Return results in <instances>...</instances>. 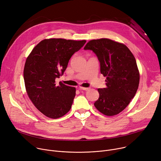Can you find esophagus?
I'll list each match as a JSON object with an SVG mask.
<instances>
[{
	"label": "esophagus",
	"instance_id": "obj_1",
	"mask_svg": "<svg viewBox=\"0 0 161 161\" xmlns=\"http://www.w3.org/2000/svg\"><path fill=\"white\" fill-rule=\"evenodd\" d=\"M80 89H81V90H83V91H88V90L89 89V88H86V87L80 86Z\"/></svg>",
	"mask_w": 161,
	"mask_h": 161
}]
</instances>
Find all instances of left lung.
Wrapping results in <instances>:
<instances>
[{
	"mask_svg": "<svg viewBox=\"0 0 161 161\" xmlns=\"http://www.w3.org/2000/svg\"><path fill=\"white\" fill-rule=\"evenodd\" d=\"M85 50H91L100 63V72L107 77L106 88L98 89L95 107L105 115L122 112L135 96L139 83V72L136 58L123 43L108 38L92 40Z\"/></svg>",
	"mask_w": 161,
	"mask_h": 161,
	"instance_id": "1",
	"label": "left lung"
}]
</instances>
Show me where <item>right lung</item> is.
I'll return each instance as SVG.
<instances>
[{
    "label": "right lung",
    "mask_w": 161,
    "mask_h": 161,
    "mask_svg": "<svg viewBox=\"0 0 161 161\" xmlns=\"http://www.w3.org/2000/svg\"><path fill=\"white\" fill-rule=\"evenodd\" d=\"M86 40L50 38L41 41L27 58L24 79L27 95L36 108L48 118L57 119L70 109L76 88L55 79L64 75L69 60Z\"/></svg>",
    "instance_id": "obj_1"
}]
</instances>
